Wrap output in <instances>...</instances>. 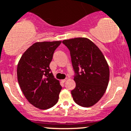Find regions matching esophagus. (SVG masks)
Instances as JSON below:
<instances>
[{"instance_id":"1","label":"esophagus","mask_w":131,"mask_h":131,"mask_svg":"<svg viewBox=\"0 0 131 131\" xmlns=\"http://www.w3.org/2000/svg\"><path fill=\"white\" fill-rule=\"evenodd\" d=\"M67 79H67V78H66V79H63V80H61V82H63V83H64V82H65L66 81H67Z\"/></svg>"}]
</instances>
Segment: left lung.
<instances>
[{
    "label": "left lung",
    "mask_w": 131,
    "mask_h": 131,
    "mask_svg": "<svg viewBox=\"0 0 131 131\" xmlns=\"http://www.w3.org/2000/svg\"><path fill=\"white\" fill-rule=\"evenodd\" d=\"M70 50L76 86L72 90L76 104L82 107L93 106L104 94L110 79V68L98 47L86 38L63 41Z\"/></svg>",
    "instance_id": "8db88e82"
}]
</instances>
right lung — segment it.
Instances as JSON below:
<instances>
[{
	"label": "right lung",
	"instance_id": "right-lung-1",
	"mask_svg": "<svg viewBox=\"0 0 131 131\" xmlns=\"http://www.w3.org/2000/svg\"><path fill=\"white\" fill-rule=\"evenodd\" d=\"M61 43V41L35 43L23 54L18 64V81L24 96L41 110L53 107L59 100L62 87L49 65Z\"/></svg>",
	"mask_w": 131,
	"mask_h": 131
}]
</instances>
